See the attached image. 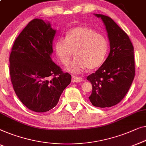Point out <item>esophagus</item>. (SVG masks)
Listing matches in <instances>:
<instances>
[{
	"instance_id": "esophagus-1",
	"label": "esophagus",
	"mask_w": 146,
	"mask_h": 146,
	"mask_svg": "<svg viewBox=\"0 0 146 146\" xmlns=\"http://www.w3.org/2000/svg\"><path fill=\"white\" fill-rule=\"evenodd\" d=\"M83 79L81 77L78 76H73L72 77V82H81Z\"/></svg>"
}]
</instances>
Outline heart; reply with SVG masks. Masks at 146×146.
<instances>
[{
    "label": "heart",
    "instance_id": "1",
    "mask_svg": "<svg viewBox=\"0 0 146 146\" xmlns=\"http://www.w3.org/2000/svg\"><path fill=\"white\" fill-rule=\"evenodd\" d=\"M109 49L106 37L87 27H77L67 32L65 39L55 43V52L62 64L67 65L75 52L76 58L66 70L80 74L88 68L94 70L103 64Z\"/></svg>",
    "mask_w": 146,
    "mask_h": 146
}]
</instances>
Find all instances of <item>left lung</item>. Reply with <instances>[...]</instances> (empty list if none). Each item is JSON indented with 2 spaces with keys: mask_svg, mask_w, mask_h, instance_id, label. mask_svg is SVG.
<instances>
[{
  "mask_svg": "<svg viewBox=\"0 0 146 146\" xmlns=\"http://www.w3.org/2000/svg\"><path fill=\"white\" fill-rule=\"evenodd\" d=\"M96 16L106 27L110 52L100 68L87 77L92 84L89 99L94 106L104 108L120 103L129 90L135 76L134 47L128 35L110 17Z\"/></svg>",
  "mask_w": 146,
  "mask_h": 146,
  "instance_id": "obj_1",
  "label": "left lung"
}]
</instances>
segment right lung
I'll return each mask as SVG.
<instances>
[{
	"label": "right lung",
	"mask_w": 146,
	"mask_h": 146,
	"mask_svg": "<svg viewBox=\"0 0 146 146\" xmlns=\"http://www.w3.org/2000/svg\"><path fill=\"white\" fill-rule=\"evenodd\" d=\"M55 33L49 23L33 19L17 37L10 54V80L16 96L37 113L55 107L71 82V75L50 57Z\"/></svg>",
	"instance_id": "obj_1"
}]
</instances>
